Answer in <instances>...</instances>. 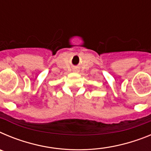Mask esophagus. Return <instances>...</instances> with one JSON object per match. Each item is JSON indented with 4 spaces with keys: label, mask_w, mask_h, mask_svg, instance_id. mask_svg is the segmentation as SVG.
Returning a JSON list of instances; mask_svg holds the SVG:
<instances>
[{
    "label": "esophagus",
    "mask_w": 151,
    "mask_h": 151,
    "mask_svg": "<svg viewBox=\"0 0 151 151\" xmlns=\"http://www.w3.org/2000/svg\"><path fill=\"white\" fill-rule=\"evenodd\" d=\"M74 72H76V73H77L78 71H77V70H74Z\"/></svg>",
    "instance_id": "1"
}]
</instances>
